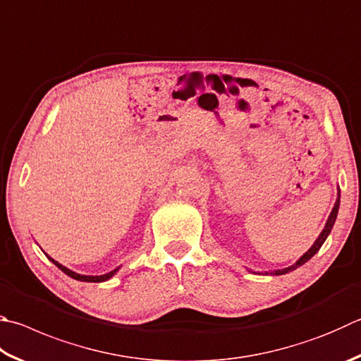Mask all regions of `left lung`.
<instances>
[{
  "label": "left lung",
  "instance_id": "8db88e82",
  "mask_svg": "<svg viewBox=\"0 0 361 361\" xmlns=\"http://www.w3.org/2000/svg\"><path fill=\"white\" fill-rule=\"evenodd\" d=\"M339 197H341V192H339V189H338V199H336V202H335V207H333V209H331L329 219H326V224H325V227H324V231L320 232L319 238H317L316 241H314V245H312L310 249H307V252H305L303 255H301V257H300L297 262H295V264H293L292 267L283 268V270H274V271H271L270 274H286V273H289V271H292V270H297L298 267L306 264V262L310 260V259L312 257V255L319 251L320 247H322L324 241H325L326 237H329V235H330L333 226H335V221H336V216H338V209H339ZM267 274H268V273H267Z\"/></svg>",
  "mask_w": 361,
  "mask_h": 361
}]
</instances>
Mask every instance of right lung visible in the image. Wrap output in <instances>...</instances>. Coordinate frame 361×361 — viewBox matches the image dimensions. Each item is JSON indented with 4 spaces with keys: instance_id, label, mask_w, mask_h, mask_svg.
<instances>
[{
    "instance_id": "right-lung-1",
    "label": "right lung",
    "mask_w": 361,
    "mask_h": 361,
    "mask_svg": "<svg viewBox=\"0 0 361 361\" xmlns=\"http://www.w3.org/2000/svg\"><path fill=\"white\" fill-rule=\"evenodd\" d=\"M47 255V254H45ZM49 257V255H47ZM49 260H51L54 262V264L60 268V270L63 271V273H66L68 276H71L72 279H77V281H83V283H102V281H107V279H110L114 276V274L120 270V267L118 268H115V270H112L110 273H106V274H101V276H87V274H78V273H75V271H72V270H69V268H66L64 265H61V264H58L56 260H54L51 257H49Z\"/></svg>"
}]
</instances>
